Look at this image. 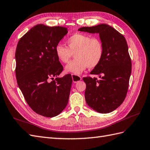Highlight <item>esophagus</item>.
<instances>
[{"mask_svg": "<svg viewBox=\"0 0 150 150\" xmlns=\"http://www.w3.org/2000/svg\"><path fill=\"white\" fill-rule=\"evenodd\" d=\"M71 77H72L73 82H74V83L78 82L80 81V80H82V78L80 77V76H79L77 75H75V74H71Z\"/></svg>", "mask_w": 150, "mask_h": 150, "instance_id": "esophagus-1", "label": "esophagus"}]
</instances>
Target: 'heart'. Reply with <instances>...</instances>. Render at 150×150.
Instances as JSON below:
<instances>
[{
    "instance_id": "obj_1",
    "label": "heart",
    "mask_w": 150,
    "mask_h": 150,
    "mask_svg": "<svg viewBox=\"0 0 150 150\" xmlns=\"http://www.w3.org/2000/svg\"><path fill=\"white\" fill-rule=\"evenodd\" d=\"M66 44L67 47L57 44L55 47V54L61 63H67L75 53L76 58L65 67L67 72L80 74L87 67H96L103 59L104 44L99 37L76 33L67 38Z\"/></svg>"
}]
</instances>
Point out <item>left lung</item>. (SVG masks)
Wrapping results in <instances>:
<instances>
[{
    "mask_svg": "<svg viewBox=\"0 0 150 150\" xmlns=\"http://www.w3.org/2000/svg\"><path fill=\"white\" fill-rule=\"evenodd\" d=\"M79 31L98 33L104 44V55L91 74L100 79L83 77L86 83L85 98L91 108L101 113L113 112L124 102L131 74V59L124 36L106 24L82 27Z\"/></svg>",
    "mask_w": 150,
    "mask_h": 150,
    "instance_id": "left-lung-1",
    "label": "left lung"
}]
</instances>
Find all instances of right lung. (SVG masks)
<instances>
[{"label":"right lung","mask_w":150,"mask_h":150,"mask_svg":"<svg viewBox=\"0 0 150 150\" xmlns=\"http://www.w3.org/2000/svg\"><path fill=\"white\" fill-rule=\"evenodd\" d=\"M67 29L35 25L20 38L16 47L18 85L28 106L44 117L57 116L68 102L72 78L70 74L57 77L63 67L55 54L56 46Z\"/></svg>","instance_id":"add662e5"}]
</instances>
